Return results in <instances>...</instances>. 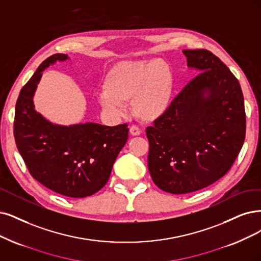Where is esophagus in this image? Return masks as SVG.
I'll use <instances>...</instances> for the list:
<instances>
[{"label":"esophagus","mask_w":261,"mask_h":261,"mask_svg":"<svg viewBox=\"0 0 261 261\" xmlns=\"http://www.w3.org/2000/svg\"><path fill=\"white\" fill-rule=\"evenodd\" d=\"M130 134L133 137H138L141 134V130L138 127H136V125H132V127H130Z\"/></svg>","instance_id":"1"}]
</instances>
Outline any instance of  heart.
Here are the masks:
<instances>
[{"label":"heart","instance_id":"obj_1","mask_svg":"<svg viewBox=\"0 0 261 261\" xmlns=\"http://www.w3.org/2000/svg\"><path fill=\"white\" fill-rule=\"evenodd\" d=\"M98 101L113 117H120L124 102L131 99V111L142 121H155L170 109L174 79L170 65L162 59L123 60L105 74Z\"/></svg>","mask_w":261,"mask_h":261}]
</instances>
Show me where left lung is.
Instances as JSON below:
<instances>
[{
	"mask_svg": "<svg viewBox=\"0 0 261 261\" xmlns=\"http://www.w3.org/2000/svg\"><path fill=\"white\" fill-rule=\"evenodd\" d=\"M182 54L189 69L200 74L146 129L150 176L157 187L174 195L223 177L243 146L246 129L242 89L226 64L205 49Z\"/></svg>",
	"mask_w": 261,
	"mask_h": 261,
	"instance_id": "1",
	"label": "left lung"
}]
</instances>
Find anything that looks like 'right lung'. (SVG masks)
Wrapping results in <instances>:
<instances>
[{"mask_svg":"<svg viewBox=\"0 0 261 261\" xmlns=\"http://www.w3.org/2000/svg\"><path fill=\"white\" fill-rule=\"evenodd\" d=\"M70 58L50 56L20 91L16 103L14 136L30 174L42 185L70 198L95 194L108 182L114 162L128 140V124L108 127L86 122L62 125L44 118L33 98L43 71Z\"/></svg>","mask_w":261,"mask_h":261,"instance_id":"right-lung-1","label":"right lung"}]
</instances>
